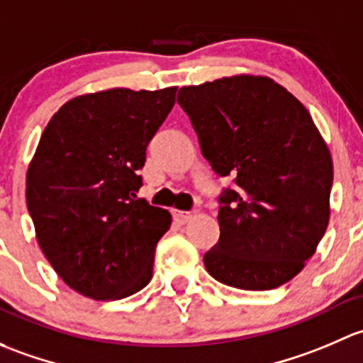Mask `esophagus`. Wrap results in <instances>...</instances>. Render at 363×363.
Masks as SVG:
<instances>
[{
	"label": "esophagus",
	"mask_w": 363,
	"mask_h": 363,
	"mask_svg": "<svg viewBox=\"0 0 363 363\" xmlns=\"http://www.w3.org/2000/svg\"><path fill=\"white\" fill-rule=\"evenodd\" d=\"M173 215H174V218H177L180 223L189 222V220L192 218V211H180V209H174Z\"/></svg>",
	"instance_id": "1"
}]
</instances>
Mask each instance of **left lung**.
<instances>
[{"label":"left lung","instance_id":"1","mask_svg":"<svg viewBox=\"0 0 363 363\" xmlns=\"http://www.w3.org/2000/svg\"><path fill=\"white\" fill-rule=\"evenodd\" d=\"M201 152L236 186L220 196V239L204 253L216 281L272 290L304 269L330 218L334 169L304 104L267 77L182 87Z\"/></svg>","mask_w":363,"mask_h":363}]
</instances>
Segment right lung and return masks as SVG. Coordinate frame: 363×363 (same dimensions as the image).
Wrapping results in <instances>:
<instances>
[{"label":"right lung","instance_id":"1","mask_svg":"<svg viewBox=\"0 0 363 363\" xmlns=\"http://www.w3.org/2000/svg\"><path fill=\"white\" fill-rule=\"evenodd\" d=\"M177 89L78 96L45 127L26 201L43 255L74 292L118 301L150 283L171 215L138 199V171Z\"/></svg>","mask_w":363,"mask_h":363}]
</instances>
